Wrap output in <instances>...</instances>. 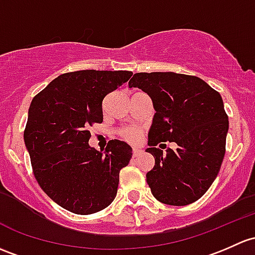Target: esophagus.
<instances>
[{"label":"esophagus","mask_w":255,"mask_h":255,"mask_svg":"<svg viewBox=\"0 0 255 255\" xmlns=\"http://www.w3.org/2000/svg\"><path fill=\"white\" fill-rule=\"evenodd\" d=\"M132 152H133V157H138L143 154V151H141L140 149H133Z\"/></svg>","instance_id":"1"}]
</instances>
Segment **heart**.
I'll return each mask as SVG.
<instances>
[{
  "instance_id": "b5f03b06",
  "label": "heart",
  "mask_w": 255,
  "mask_h": 255,
  "mask_svg": "<svg viewBox=\"0 0 255 255\" xmlns=\"http://www.w3.org/2000/svg\"><path fill=\"white\" fill-rule=\"evenodd\" d=\"M117 134L120 135V138H122L123 140L128 141L130 144H136L143 136V130L140 128L136 127H125L121 128L117 132Z\"/></svg>"
}]
</instances>
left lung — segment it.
<instances>
[{
  "mask_svg": "<svg viewBox=\"0 0 255 255\" xmlns=\"http://www.w3.org/2000/svg\"><path fill=\"white\" fill-rule=\"evenodd\" d=\"M128 84L148 94L156 111L146 149L155 157L146 173L152 195L168 205L197 202L215 181L226 151L229 117L221 95L198 77L173 72L135 73ZM165 141H175V152L163 154Z\"/></svg>",
  "mask_w": 255,
  "mask_h": 255,
  "instance_id": "left-lung-1",
  "label": "left lung"
}]
</instances>
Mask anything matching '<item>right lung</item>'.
I'll return each instance as SVG.
<instances>
[{"instance_id": "add662e5", "label": "right lung", "mask_w": 255, "mask_h": 255, "mask_svg": "<svg viewBox=\"0 0 255 255\" xmlns=\"http://www.w3.org/2000/svg\"><path fill=\"white\" fill-rule=\"evenodd\" d=\"M129 71L69 72L34 96L24 141L34 176L47 195L71 213L89 215L114 202L121 168L132 157L125 141L105 151L89 146V128L103 122V100L132 77Z\"/></svg>"}]
</instances>
